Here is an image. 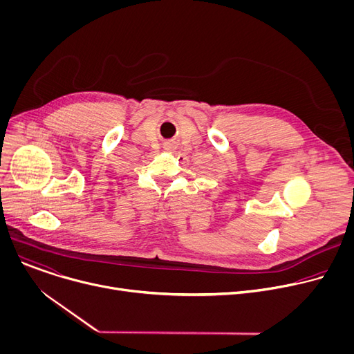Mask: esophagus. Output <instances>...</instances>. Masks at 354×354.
Masks as SVG:
<instances>
[{"mask_svg":"<svg viewBox=\"0 0 354 354\" xmlns=\"http://www.w3.org/2000/svg\"><path fill=\"white\" fill-rule=\"evenodd\" d=\"M176 148V142L174 140H168L164 142V149L167 151H174Z\"/></svg>","mask_w":354,"mask_h":354,"instance_id":"1","label":"esophagus"}]
</instances>
